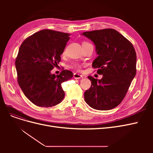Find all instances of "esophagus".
<instances>
[{"label":"esophagus","mask_w":153,"mask_h":153,"mask_svg":"<svg viewBox=\"0 0 153 153\" xmlns=\"http://www.w3.org/2000/svg\"><path fill=\"white\" fill-rule=\"evenodd\" d=\"M73 77L75 78V79H80V78H83V76L82 75H80V74L78 73H74L73 74Z\"/></svg>","instance_id":"obj_1"}]
</instances>
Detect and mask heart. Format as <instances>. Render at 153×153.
Here are the masks:
<instances>
[{
	"label": "heart",
	"instance_id": "heart-1",
	"mask_svg": "<svg viewBox=\"0 0 153 153\" xmlns=\"http://www.w3.org/2000/svg\"><path fill=\"white\" fill-rule=\"evenodd\" d=\"M91 43H89V42H87V41H84V42H83L82 43V46H84V45H90ZM65 53V52H64V53ZM70 67L73 69H76V71H80L81 69H82V64H78V63H73L70 65Z\"/></svg>",
	"mask_w": 153,
	"mask_h": 153
}]
</instances>
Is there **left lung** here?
<instances>
[{
	"instance_id": "obj_1",
	"label": "left lung",
	"mask_w": 153,
	"mask_h": 153,
	"mask_svg": "<svg viewBox=\"0 0 153 153\" xmlns=\"http://www.w3.org/2000/svg\"><path fill=\"white\" fill-rule=\"evenodd\" d=\"M93 41L97 57L92 68L103 75L101 80L91 76V86L84 93L85 102L91 108L108 110L116 107L124 98L135 76L137 55L132 43L119 32L105 29L84 32Z\"/></svg>"
}]
</instances>
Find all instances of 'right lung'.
I'll return each instance as SVG.
<instances>
[{
  "instance_id": "obj_1",
  "label": "right lung",
  "mask_w": 153,
  "mask_h": 153,
  "mask_svg": "<svg viewBox=\"0 0 153 153\" xmlns=\"http://www.w3.org/2000/svg\"><path fill=\"white\" fill-rule=\"evenodd\" d=\"M70 34L44 29L22 43L15 60L17 81L27 99L40 107H50L63 100L62 82L71 79V71L63 69L58 75L51 70L61 62Z\"/></svg>"
}]
</instances>
